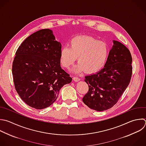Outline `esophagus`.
<instances>
[{
    "label": "esophagus",
    "mask_w": 146,
    "mask_h": 146,
    "mask_svg": "<svg viewBox=\"0 0 146 146\" xmlns=\"http://www.w3.org/2000/svg\"><path fill=\"white\" fill-rule=\"evenodd\" d=\"M73 79H74V80L75 81V82H78V81L80 80V78H78V77H77V76H74Z\"/></svg>",
    "instance_id": "1"
}]
</instances>
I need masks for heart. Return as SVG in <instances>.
<instances>
[{
  "label": "heart",
  "mask_w": 146,
  "mask_h": 146,
  "mask_svg": "<svg viewBox=\"0 0 146 146\" xmlns=\"http://www.w3.org/2000/svg\"><path fill=\"white\" fill-rule=\"evenodd\" d=\"M110 53L108 44L91 36H76L70 40L68 47L61 48L59 60L62 66L69 68L77 59L76 72L86 70L95 72L105 64Z\"/></svg>",
  "instance_id": "b5f03b06"
}]
</instances>
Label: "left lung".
<instances>
[{"instance_id": "obj_1", "label": "left lung", "mask_w": 146, "mask_h": 146, "mask_svg": "<svg viewBox=\"0 0 146 146\" xmlns=\"http://www.w3.org/2000/svg\"><path fill=\"white\" fill-rule=\"evenodd\" d=\"M104 67L85 76L88 91L83 103L91 109L103 111L112 107L128 86L132 72V56L122 43L113 40Z\"/></svg>"}]
</instances>
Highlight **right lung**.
<instances>
[{"mask_svg": "<svg viewBox=\"0 0 146 146\" xmlns=\"http://www.w3.org/2000/svg\"><path fill=\"white\" fill-rule=\"evenodd\" d=\"M62 46L52 31L43 29L27 37L18 48L12 72L15 88L29 106L41 110L51 106L59 90L72 78L60 67Z\"/></svg>", "mask_w": 146, "mask_h": 146, "instance_id": "1", "label": "right lung"}]
</instances>
